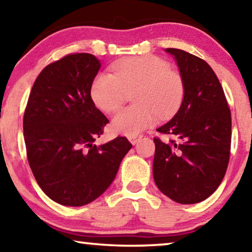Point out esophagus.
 <instances>
[{
  "mask_svg": "<svg viewBox=\"0 0 252 252\" xmlns=\"http://www.w3.org/2000/svg\"><path fill=\"white\" fill-rule=\"evenodd\" d=\"M142 138V134H132V135H129L127 139H129V141L132 143V145H135L140 139Z\"/></svg>",
  "mask_w": 252,
  "mask_h": 252,
  "instance_id": "34e87169",
  "label": "esophagus"
}]
</instances>
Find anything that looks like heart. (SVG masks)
<instances>
[{"instance_id":"heart-1","label":"heart","mask_w":252,"mask_h":252,"mask_svg":"<svg viewBox=\"0 0 252 252\" xmlns=\"http://www.w3.org/2000/svg\"><path fill=\"white\" fill-rule=\"evenodd\" d=\"M112 74L98 73L91 97L99 110L111 113L122 104L127 91L135 104L120 110L112 120L115 132L138 134L154 125L158 112L168 115L181 105L185 92L182 76L157 56L126 58L111 66Z\"/></svg>"}]
</instances>
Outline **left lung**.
Instances as JSON below:
<instances>
[{
	"label": "left lung",
	"mask_w": 252,
	"mask_h": 252,
	"mask_svg": "<svg viewBox=\"0 0 252 252\" xmlns=\"http://www.w3.org/2000/svg\"><path fill=\"white\" fill-rule=\"evenodd\" d=\"M174 56L185 85L175 117L158 127L173 135L163 142L154 138V179L166 196L194 204L212 195L221 184L231 149V111L218 76L202 58L167 48Z\"/></svg>",
	"instance_id": "left-lung-1"
}]
</instances>
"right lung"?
Returning a JSON list of instances; mask_svg holds the SVG:
<instances>
[{
  "instance_id": "obj_1",
  "label": "right lung",
  "mask_w": 252,
  "mask_h": 252,
  "mask_svg": "<svg viewBox=\"0 0 252 252\" xmlns=\"http://www.w3.org/2000/svg\"><path fill=\"white\" fill-rule=\"evenodd\" d=\"M99 67L91 54L66 55L41 70L28 98V161L40 189L62 205L83 206L104 193L132 147L126 137L94 145L109 123L91 97Z\"/></svg>"
}]
</instances>
